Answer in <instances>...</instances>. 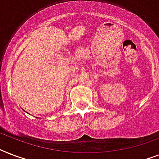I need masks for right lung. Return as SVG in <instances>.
<instances>
[{
    "instance_id": "1",
    "label": "right lung",
    "mask_w": 159,
    "mask_h": 159,
    "mask_svg": "<svg viewBox=\"0 0 159 159\" xmlns=\"http://www.w3.org/2000/svg\"><path fill=\"white\" fill-rule=\"evenodd\" d=\"M36 118H37V117H36Z\"/></svg>"
}]
</instances>
